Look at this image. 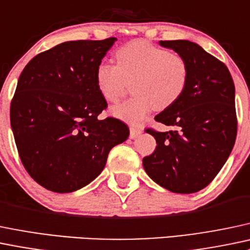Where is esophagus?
Returning a JSON list of instances; mask_svg holds the SVG:
<instances>
[{
	"instance_id": "obj_1",
	"label": "esophagus",
	"mask_w": 250,
	"mask_h": 250,
	"mask_svg": "<svg viewBox=\"0 0 250 250\" xmlns=\"http://www.w3.org/2000/svg\"><path fill=\"white\" fill-rule=\"evenodd\" d=\"M143 133V129L141 128H136V127H130V138L135 139L138 138L140 134Z\"/></svg>"
}]
</instances>
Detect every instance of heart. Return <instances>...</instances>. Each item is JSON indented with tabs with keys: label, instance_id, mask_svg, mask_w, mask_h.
<instances>
[{
	"label": "heart",
	"instance_id": "1",
	"mask_svg": "<svg viewBox=\"0 0 250 250\" xmlns=\"http://www.w3.org/2000/svg\"><path fill=\"white\" fill-rule=\"evenodd\" d=\"M117 64L103 62L96 69V85L107 102L122 97L133 81L135 96L110 109L118 120L139 125L156 107L167 109L181 98L189 79L188 64L178 55L145 41L125 44L116 52Z\"/></svg>",
	"mask_w": 250,
	"mask_h": 250
}]
</instances>
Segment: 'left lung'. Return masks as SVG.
<instances>
[{"label": "left lung", "instance_id": "obj_1", "mask_svg": "<svg viewBox=\"0 0 250 250\" xmlns=\"http://www.w3.org/2000/svg\"><path fill=\"white\" fill-rule=\"evenodd\" d=\"M159 45L187 62L189 79L181 98L154 117L172 130H146L157 147L143 165L163 188L195 193L211 183L235 145V85L227 65L196 43L160 41Z\"/></svg>", "mask_w": 250, "mask_h": 250}]
</instances>
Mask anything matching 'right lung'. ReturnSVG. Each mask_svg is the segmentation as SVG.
Listing matches in <instances>:
<instances>
[{
  "label": "right lung",
  "instance_id": "right-lung-1",
  "mask_svg": "<svg viewBox=\"0 0 250 250\" xmlns=\"http://www.w3.org/2000/svg\"><path fill=\"white\" fill-rule=\"evenodd\" d=\"M116 38L64 42L37 55L18 81L10 125L23 167L42 187L72 193L103 171L129 136L116 118L99 120L106 102L96 69Z\"/></svg>",
  "mask_w": 250,
  "mask_h": 250
}]
</instances>
